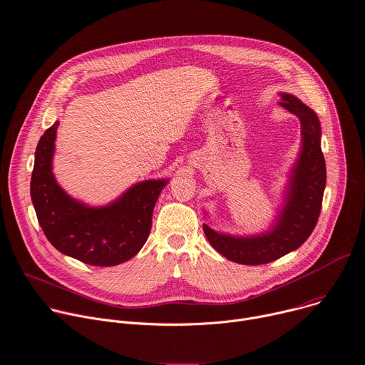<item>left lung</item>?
<instances>
[{
	"label": "left lung",
	"mask_w": 365,
	"mask_h": 365,
	"mask_svg": "<svg viewBox=\"0 0 365 365\" xmlns=\"http://www.w3.org/2000/svg\"><path fill=\"white\" fill-rule=\"evenodd\" d=\"M279 106L301 121V150L290 168L283 204L269 230L233 236L202 225L215 251L233 262L259 265L298 250L317 225L326 187V161L322 153L320 120L297 96L282 92Z\"/></svg>",
	"instance_id": "8db88e82"
}]
</instances>
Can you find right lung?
<instances>
[{
	"label": "right lung",
	"mask_w": 365,
	"mask_h": 365,
	"mask_svg": "<svg viewBox=\"0 0 365 365\" xmlns=\"http://www.w3.org/2000/svg\"><path fill=\"white\" fill-rule=\"evenodd\" d=\"M58 125L41 136L31 180L32 204L46 239L61 254L89 265L111 267L133 258L150 236L153 211L168 180L139 182L101 207L75 200L53 173Z\"/></svg>",
	"instance_id": "add662e5"
}]
</instances>
